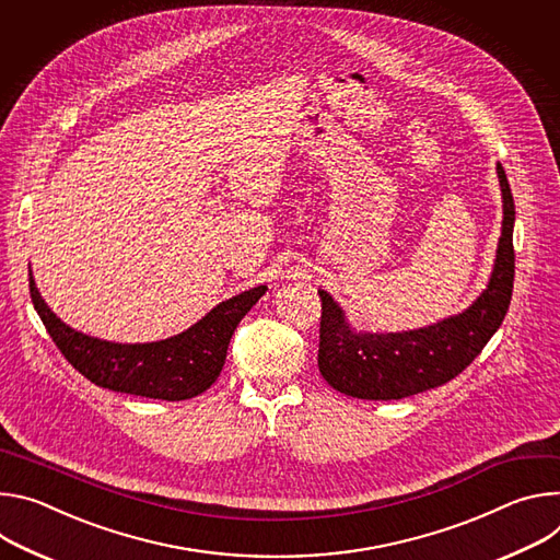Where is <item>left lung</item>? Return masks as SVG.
Returning a JSON list of instances; mask_svg holds the SVG:
<instances>
[{
  "mask_svg": "<svg viewBox=\"0 0 560 560\" xmlns=\"http://www.w3.org/2000/svg\"><path fill=\"white\" fill-rule=\"evenodd\" d=\"M503 196V226L495 260L482 293L463 314L433 325L369 334L349 325L342 306L318 289L323 300L318 366L340 394L362 400H400L456 378L499 331L514 289V198L505 168L495 164Z\"/></svg>",
  "mask_w": 560,
  "mask_h": 560,
  "instance_id": "8db88e82",
  "label": "left lung"
}]
</instances>
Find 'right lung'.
<instances>
[{
	"mask_svg": "<svg viewBox=\"0 0 560 560\" xmlns=\"http://www.w3.org/2000/svg\"><path fill=\"white\" fill-rule=\"evenodd\" d=\"M31 298L57 349L97 387L158 400H186L207 392L220 376L231 336L265 295L267 284L242 291L191 325L158 342H110L61 323L39 295L31 273Z\"/></svg>",
	"mask_w": 560,
	"mask_h": 560,
	"instance_id": "right-lung-1",
	"label": "right lung"
}]
</instances>
